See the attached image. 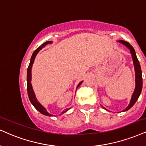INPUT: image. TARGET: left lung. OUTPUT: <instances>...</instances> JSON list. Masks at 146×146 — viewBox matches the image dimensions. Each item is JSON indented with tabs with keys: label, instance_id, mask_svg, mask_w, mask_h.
<instances>
[{
	"label": "left lung",
	"instance_id": "1",
	"mask_svg": "<svg viewBox=\"0 0 146 146\" xmlns=\"http://www.w3.org/2000/svg\"><path fill=\"white\" fill-rule=\"evenodd\" d=\"M120 42L123 43V44L127 46V48H129V49L130 50L131 56H132L133 60V64L135 66V89L134 93L132 95V98H131L130 104L128 106V107L127 108L124 110L123 111H127L134 105L135 103L137 102V100L139 98L140 94H141V90H142V74H141V66H140L139 62L138 61L137 58L135 51L133 47L128 42H126L125 40H119Z\"/></svg>",
	"mask_w": 146,
	"mask_h": 146
}]
</instances>
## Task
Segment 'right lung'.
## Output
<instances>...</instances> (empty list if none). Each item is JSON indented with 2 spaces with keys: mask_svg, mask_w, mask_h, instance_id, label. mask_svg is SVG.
<instances>
[{
  "mask_svg": "<svg viewBox=\"0 0 146 146\" xmlns=\"http://www.w3.org/2000/svg\"><path fill=\"white\" fill-rule=\"evenodd\" d=\"M51 43H52L51 41H46V42L43 43L42 44H41V45L39 46L38 48H37L36 49L35 51H34V53H32V55L31 57V59H30V64H29V66H28V71H27V89H28V98H29V100L30 101V102H31V103L32 104V105L34 106V107H35L38 111H40L41 114L46 115V116H52V115L50 114L49 113H48L47 111H46V109L44 108L43 107V106L41 105V104L39 103L38 102L36 98V96L35 95V93H34L33 89H32V84H31V78H32L31 69H32V64H33L34 61H35V59L37 53H38V52L40 51V50L42 49V48L44 47V46L46 45L47 44H51ZM82 82V81L80 82V83L78 84V86H77V88H78L79 86L81 84ZM69 109H66V110L63 111L62 114H64V112L67 111Z\"/></svg>",
  "mask_w": 146,
  "mask_h": 146,
  "instance_id": "right-lung-1",
  "label": "right lung"
}]
</instances>
